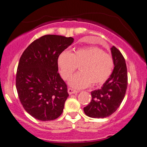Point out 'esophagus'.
Segmentation results:
<instances>
[{"label":"esophagus","instance_id":"esophagus-1","mask_svg":"<svg viewBox=\"0 0 147 147\" xmlns=\"http://www.w3.org/2000/svg\"><path fill=\"white\" fill-rule=\"evenodd\" d=\"M67 92H68V93L70 95L75 94V93H77V91H76V90H74V89H72V88H69L68 89H67Z\"/></svg>","mask_w":147,"mask_h":147}]
</instances>
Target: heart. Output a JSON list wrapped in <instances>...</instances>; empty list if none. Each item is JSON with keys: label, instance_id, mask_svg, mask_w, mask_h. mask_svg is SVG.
Wrapping results in <instances>:
<instances>
[{"label": "heart", "instance_id": "obj_1", "mask_svg": "<svg viewBox=\"0 0 147 147\" xmlns=\"http://www.w3.org/2000/svg\"><path fill=\"white\" fill-rule=\"evenodd\" d=\"M61 76L67 80L79 66L80 72L75 74L69 84L75 88H83L105 83L112 74L114 62L109 54L97 47L88 46L78 48L72 53L63 51L57 59Z\"/></svg>", "mask_w": 147, "mask_h": 147}]
</instances>
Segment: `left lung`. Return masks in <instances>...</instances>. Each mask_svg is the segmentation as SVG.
<instances>
[{
	"instance_id": "1",
	"label": "left lung",
	"mask_w": 147,
	"mask_h": 147,
	"mask_svg": "<svg viewBox=\"0 0 147 147\" xmlns=\"http://www.w3.org/2000/svg\"><path fill=\"white\" fill-rule=\"evenodd\" d=\"M114 67L109 79L100 89L91 92L92 99L84 107L85 114L91 118H105L113 114L125 97L128 74L125 59L119 49L111 47Z\"/></svg>"
}]
</instances>
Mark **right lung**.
<instances>
[{
	"instance_id": "1",
	"label": "right lung",
	"mask_w": 147,
	"mask_h": 147,
	"mask_svg": "<svg viewBox=\"0 0 147 147\" xmlns=\"http://www.w3.org/2000/svg\"><path fill=\"white\" fill-rule=\"evenodd\" d=\"M73 42L71 37L44 35L29 45L19 59L16 77L19 100L38 120H54L63 111L69 94L58 72L57 59Z\"/></svg>"
}]
</instances>
